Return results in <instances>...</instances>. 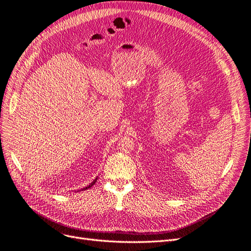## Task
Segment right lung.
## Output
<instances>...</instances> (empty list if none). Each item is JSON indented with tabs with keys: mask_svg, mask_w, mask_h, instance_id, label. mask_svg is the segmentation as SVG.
Wrapping results in <instances>:
<instances>
[{
	"mask_svg": "<svg viewBox=\"0 0 251 251\" xmlns=\"http://www.w3.org/2000/svg\"><path fill=\"white\" fill-rule=\"evenodd\" d=\"M97 179H98V178H96L92 183H90V185H87V187H85V188H83V189H81V191H83V190H87V189H90L91 187H93V185L96 183V181H97Z\"/></svg>",
	"mask_w": 251,
	"mask_h": 251,
	"instance_id": "right-lung-1",
	"label": "right lung"
}]
</instances>
